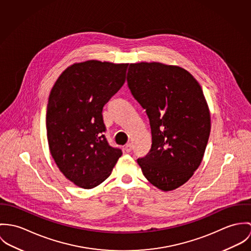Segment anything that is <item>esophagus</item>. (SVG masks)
<instances>
[{"label":"esophagus","instance_id":"34e87169","mask_svg":"<svg viewBox=\"0 0 251 251\" xmlns=\"http://www.w3.org/2000/svg\"><path fill=\"white\" fill-rule=\"evenodd\" d=\"M124 150H125L127 153L131 152V151H132V144H131V143H128V144H126V145H125V148H124Z\"/></svg>","mask_w":251,"mask_h":251}]
</instances>
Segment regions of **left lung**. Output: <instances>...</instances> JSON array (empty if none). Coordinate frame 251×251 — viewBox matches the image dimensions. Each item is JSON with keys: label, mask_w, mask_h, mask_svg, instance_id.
<instances>
[{"label": "left lung", "mask_w": 251, "mask_h": 251, "mask_svg": "<svg viewBox=\"0 0 251 251\" xmlns=\"http://www.w3.org/2000/svg\"><path fill=\"white\" fill-rule=\"evenodd\" d=\"M127 82L152 134L151 149L138 164L153 186L173 191L194 175L208 143L211 117L202 88L186 69L156 61L130 63Z\"/></svg>", "instance_id": "left-lung-1"}]
</instances>
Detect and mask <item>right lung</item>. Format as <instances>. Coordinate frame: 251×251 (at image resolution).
Returning a JSON list of instances; mask_svg holds the SVG:
<instances>
[{
	"label": "right lung",
	"mask_w": 251,
	"mask_h": 251,
	"mask_svg": "<svg viewBox=\"0 0 251 251\" xmlns=\"http://www.w3.org/2000/svg\"><path fill=\"white\" fill-rule=\"evenodd\" d=\"M127 67L96 59L77 62L51 89L46 113L49 149L60 172L80 188L103 183L122 155L102 135V111L125 83Z\"/></svg>",
	"instance_id": "right-lung-1"
}]
</instances>
